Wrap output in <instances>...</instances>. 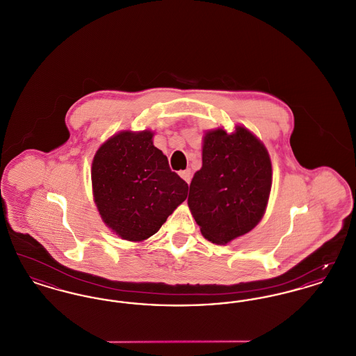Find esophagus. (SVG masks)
<instances>
[{
    "label": "esophagus",
    "instance_id": "esophagus-1",
    "mask_svg": "<svg viewBox=\"0 0 356 356\" xmlns=\"http://www.w3.org/2000/svg\"><path fill=\"white\" fill-rule=\"evenodd\" d=\"M179 175L181 176V179H183V180H186L188 184L191 183V180H192V170H189V168L186 170H180V173H179Z\"/></svg>",
    "mask_w": 356,
    "mask_h": 356
}]
</instances>
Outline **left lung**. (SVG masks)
<instances>
[{"mask_svg":"<svg viewBox=\"0 0 356 356\" xmlns=\"http://www.w3.org/2000/svg\"><path fill=\"white\" fill-rule=\"evenodd\" d=\"M203 165L189 186L188 207L202 235L228 244L252 231L263 219L272 186V164L266 145L243 125L203 137Z\"/></svg>","mask_w":356,"mask_h":356,"instance_id":"obj_1","label":"left lung"}]
</instances>
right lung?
Listing matches in <instances>:
<instances>
[{
    "label": "right lung",
    "instance_id": "obj_1",
    "mask_svg": "<svg viewBox=\"0 0 356 356\" xmlns=\"http://www.w3.org/2000/svg\"><path fill=\"white\" fill-rule=\"evenodd\" d=\"M152 131H121L102 143L92 161V192L104 224L140 243L154 235L186 199L188 184L153 145Z\"/></svg>",
    "mask_w": 356,
    "mask_h": 356
}]
</instances>
